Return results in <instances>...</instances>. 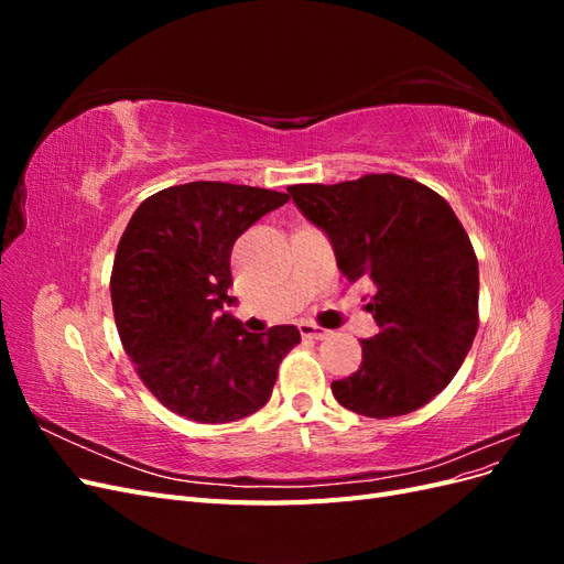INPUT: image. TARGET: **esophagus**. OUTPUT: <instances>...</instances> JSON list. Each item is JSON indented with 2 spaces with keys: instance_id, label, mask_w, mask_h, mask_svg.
I'll return each mask as SVG.
<instances>
[{
  "instance_id": "obj_1",
  "label": "esophagus",
  "mask_w": 564,
  "mask_h": 564,
  "mask_svg": "<svg viewBox=\"0 0 564 564\" xmlns=\"http://www.w3.org/2000/svg\"><path fill=\"white\" fill-rule=\"evenodd\" d=\"M299 329H301V336H303V338H315V340H322V338H327V336H329V329H322V327H317V324H308V322L299 324Z\"/></svg>"
}]
</instances>
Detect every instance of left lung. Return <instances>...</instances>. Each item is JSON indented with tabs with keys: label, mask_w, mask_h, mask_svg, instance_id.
<instances>
[{
	"label": "left lung",
	"mask_w": 564,
	"mask_h": 564,
	"mask_svg": "<svg viewBox=\"0 0 564 564\" xmlns=\"http://www.w3.org/2000/svg\"><path fill=\"white\" fill-rule=\"evenodd\" d=\"M286 191L329 237L338 270L377 286L367 311L379 334L362 338V365L332 383L334 398L371 419L416 412L449 386L477 332L480 275L464 226L431 187L395 174Z\"/></svg>",
	"instance_id": "obj_1"
}]
</instances>
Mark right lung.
<instances>
[{"label": "right lung", "instance_id": "right-lung-1", "mask_svg": "<svg viewBox=\"0 0 564 564\" xmlns=\"http://www.w3.org/2000/svg\"><path fill=\"white\" fill-rule=\"evenodd\" d=\"M286 193L220 181L174 185L133 212L119 240L110 296L122 346L166 409L199 423L245 419L270 400L282 357L301 334H251L226 305L230 253Z\"/></svg>", "mask_w": 564, "mask_h": 564}]
</instances>
